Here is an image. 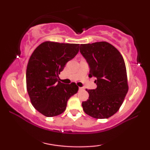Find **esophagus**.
Listing matches in <instances>:
<instances>
[{"label":"esophagus","mask_w":150,"mask_h":150,"mask_svg":"<svg viewBox=\"0 0 150 150\" xmlns=\"http://www.w3.org/2000/svg\"><path fill=\"white\" fill-rule=\"evenodd\" d=\"M83 87H79V90L81 91V90H83Z\"/></svg>","instance_id":"obj_1"}]
</instances>
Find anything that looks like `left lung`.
I'll return each instance as SVG.
<instances>
[{"instance_id": "8db88e82", "label": "left lung", "mask_w": 150, "mask_h": 150, "mask_svg": "<svg viewBox=\"0 0 150 150\" xmlns=\"http://www.w3.org/2000/svg\"><path fill=\"white\" fill-rule=\"evenodd\" d=\"M80 51L89 64V77H95L97 85L86 89L89 96L82 103L84 111L94 118H109L119 110L128 91L123 56L106 42L81 44Z\"/></svg>"}]
</instances>
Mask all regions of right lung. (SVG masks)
Returning a JSON list of instances; mask_svg holds the SVG:
<instances>
[{
    "label": "right lung",
    "instance_id": "obj_1",
    "mask_svg": "<svg viewBox=\"0 0 150 150\" xmlns=\"http://www.w3.org/2000/svg\"><path fill=\"white\" fill-rule=\"evenodd\" d=\"M79 47L78 44L45 42L31 55L26 71L27 90L32 106L44 116L64 112L67 101L78 91L75 82L62 83L58 75L77 54Z\"/></svg>",
    "mask_w": 150,
    "mask_h": 150
}]
</instances>
